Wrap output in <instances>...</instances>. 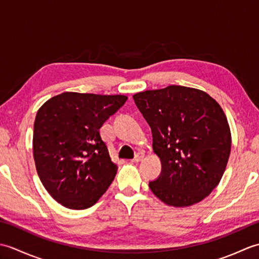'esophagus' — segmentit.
<instances>
[{"label": "esophagus", "mask_w": 259, "mask_h": 259, "mask_svg": "<svg viewBox=\"0 0 259 259\" xmlns=\"http://www.w3.org/2000/svg\"><path fill=\"white\" fill-rule=\"evenodd\" d=\"M144 157H145V155H144V153H142V152H138V153H137V155H136V157L134 158V162H139V161H141L142 160V159H144Z\"/></svg>", "instance_id": "34e87169"}]
</instances>
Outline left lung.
I'll return each instance as SVG.
<instances>
[{"label": "left lung", "instance_id": "left-lung-1", "mask_svg": "<svg viewBox=\"0 0 259 259\" xmlns=\"http://www.w3.org/2000/svg\"><path fill=\"white\" fill-rule=\"evenodd\" d=\"M150 125L161 172L151 191L169 206L201 201L221 181L232 147L223 109L206 92L181 85L134 96Z\"/></svg>", "mask_w": 259, "mask_h": 259}]
</instances>
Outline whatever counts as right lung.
<instances>
[{
	"label": "right lung",
	"mask_w": 259,
	"mask_h": 259,
	"mask_svg": "<svg viewBox=\"0 0 259 259\" xmlns=\"http://www.w3.org/2000/svg\"><path fill=\"white\" fill-rule=\"evenodd\" d=\"M126 99L63 92L38 109L33 129L36 171L62 206L89 208L111 185L118 167L111 161L100 128Z\"/></svg>",
	"instance_id": "add662e5"
}]
</instances>
